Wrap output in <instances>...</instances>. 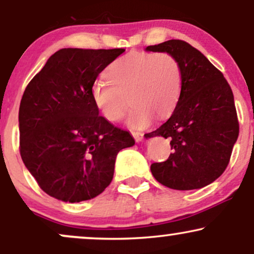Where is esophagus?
<instances>
[{
    "label": "esophagus",
    "instance_id": "obj_1",
    "mask_svg": "<svg viewBox=\"0 0 254 254\" xmlns=\"http://www.w3.org/2000/svg\"><path fill=\"white\" fill-rule=\"evenodd\" d=\"M131 133H132L133 138H135L136 142H141L142 139H143V133L142 132H138V131H132Z\"/></svg>",
    "mask_w": 254,
    "mask_h": 254
}]
</instances>
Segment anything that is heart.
Returning <instances> with one entry per match:
<instances>
[{"instance_id":"heart-1","label":"heart","mask_w":254,"mask_h":254,"mask_svg":"<svg viewBox=\"0 0 254 254\" xmlns=\"http://www.w3.org/2000/svg\"><path fill=\"white\" fill-rule=\"evenodd\" d=\"M105 76L107 83L92 86L93 104L106 121L116 123L123 118L129 99L127 124L133 129L147 127L154 116H170L182 93V66L168 52H130L111 63Z\"/></svg>"}]
</instances>
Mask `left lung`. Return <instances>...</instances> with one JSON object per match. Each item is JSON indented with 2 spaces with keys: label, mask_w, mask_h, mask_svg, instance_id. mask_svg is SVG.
I'll use <instances>...</instances> for the list:
<instances>
[{
  "label": "left lung",
  "mask_w": 254,
  "mask_h": 254,
  "mask_svg": "<svg viewBox=\"0 0 254 254\" xmlns=\"http://www.w3.org/2000/svg\"><path fill=\"white\" fill-rule=\"evenodd\" d=\"M145 50L173 55L183 71L182 93L172 116L144 135L171 139L170 157L151 164V173L174 190L204 188L226 170L239 136L232 88L222 72L184 40H167Z\"/></svg>",
  "instance_id": "left-lung-1"
}]
</instances>
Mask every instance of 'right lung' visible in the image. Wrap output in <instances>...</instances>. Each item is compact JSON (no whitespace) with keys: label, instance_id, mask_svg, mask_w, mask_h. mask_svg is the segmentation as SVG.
I'll return each instance as SVG.
<instances>
[{"label":"right lung","instance_id":"right-lung-1","mask_svg":"<svg viewBox=\"0 0 254 254\" xmlns=\"http://www.w3.org/2000/svg\"><path fill=\"white\" fill-rule=\"evenodd\" d=\"M124 49H61L26 87L19 109L20 155L39 188L69 203L100 194L117 154L132 147L129 131L106 121L90 89Z\"/></svg>","mask_w":254,"mask_h":254}]
</instances>
